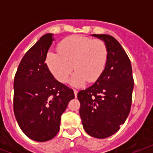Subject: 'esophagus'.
Returning <instances> with one entry per match:
<instances>
[{"label":"esophagus","instance_id":"esophagus-1","mask_svg":"<svg viewBox=\"0 0 153 153\" xmlns=\"http://www.w3.org/2000/svg\"><path fill=\"white\" fill-rule=\"evenodd\" d=\"M74 96H75V98H76L77 94H78V91H77V90H74Z\"/></svg>","mask_w":153,"mask_h":153}]
</instances>
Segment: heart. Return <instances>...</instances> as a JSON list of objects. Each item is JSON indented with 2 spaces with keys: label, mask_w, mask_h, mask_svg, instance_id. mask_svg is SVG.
I'll list each match as a JSON object with an SVG mask.
<instances>
[{
  "label": "heart",
  "mask_w": 153,
  "mask_h": 153,
  "mask_svg": "<svg viewBox=\"0 0 153 153\" xmlns=\"http://www.w3.org/2000/svg\"><path fill=\"white\" fill-rule=\"evenodd\" d=\"M58 51L47 53V67L60 82L67 81L74 67L76 71L70 83L76 87L86 81L95 82L102 74L108 59V48L104 41L79 35L62 39L58 45Z\"/></svg>",
  "instance_id": "1"
}]
</instances>
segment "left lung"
<instances>
[{
  "instance_id": "left-lung-1",
  "label": "left lung",
  "mask_w": 153,
  "mask_h": 153,
  "mask_svg": "<svg viewBox=\"0 0 153 153\" xmlns=\"http://www.w3.org/2000/svg\"><path fill=\"white\" fill-rule=\"evenodd\" d=\"M108 48L104 71L91 86L78 93L83 128L91 137L106 138L117 132L130 112L134 86L128 55L115 38L92 35Z\"/></svg>"
}]
</instances>
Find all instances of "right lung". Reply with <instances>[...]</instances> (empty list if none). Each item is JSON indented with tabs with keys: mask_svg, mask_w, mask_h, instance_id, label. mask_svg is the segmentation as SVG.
I'll return each instance as SVG.
<instances>
[{
	"mask_svg": "<svg viewBox=\"0 0 153 153\" xmlns=\"http://www.w3.org/2000/svg\"><path fill=\"white\" fill-rule=\"evenodd\" d=\"M53 34L43 36L25 53L14 78L13 110L17 123L32 140L44 142L59 131L61 115L74 91L54 78L45 63Z\"/></svg>",
	"mask_w": 153,
	"mask_h": 153,
	"instance_id": "add662e5",
	"label": "right lung"
}]
</instances>
